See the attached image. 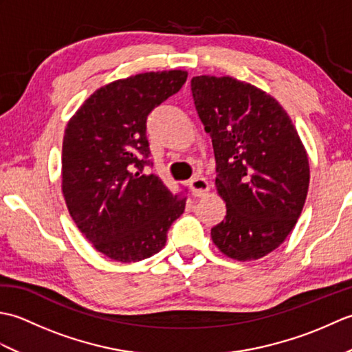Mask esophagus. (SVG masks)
<instances>
[{"instance_id": "esophagus-1", "label": "esophagus", "mask_w": 352, "mask_h": 352, "mask_svg": "<svg viewBox=\"0 0 352 352\" xmlns=\"http://www.w3.org/2000/svg\"><path fill=\"white\" fill-rule=\"evenodd\" d=\"M189 188L192 190L193 197H204L208 192V189H210L208 188V182L204 177H199V175H195L192 178L189 182Z\"/></svg>"}]
</instances>
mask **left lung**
<instances>
[{"mask_svg": "<svg viewBox=\"0 0 352 352\" xmlns=\"http://www.w3.org/2000/svg\"><path fill=\"white\" fill-rule=\"evenodd\" d=\"M190 87L227 206L212 239L231 258L257 260L278 248L300 218L310 182L307 154L289 115L256 86L201 76Z\"/></svg>", "mask_w": 352, "mask_h": 352, "instance_id": "1", "label": "left lung"}]
</instances>
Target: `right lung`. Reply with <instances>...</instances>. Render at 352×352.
<instances>
[{"label": "right lung", "mask_w": 352, "mask_h": 352, "mask_svg": "<svg viewBox=\"0 0 352 352\" xmlns=\"http://www.w3.org/2000/svg\"><path fill=\"white\" fill-rule=\"evenodd\" d=\"M186 80V71H163L113 81L89 96L66 126V206L83 236L111 260L154 256L184 212L186 198L172 195L146 170L153 168L146 122Z\"/></svg>", "instance_id": "1"}]
</instances>
